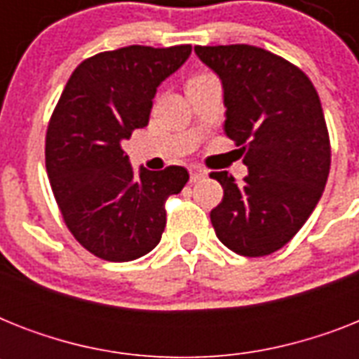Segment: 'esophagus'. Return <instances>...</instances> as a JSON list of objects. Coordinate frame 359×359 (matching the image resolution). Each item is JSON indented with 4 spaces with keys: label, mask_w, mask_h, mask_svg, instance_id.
Masks as SVG:
<instances>
[{
    "label": "esophagus",
    "mask_w": 359,
    "mask_h": 359,
    "mask_svg": "<svg viewBox=\"0 0 359 359\" xmlns=\"http://www.w3.org/2000/svg\"><path fill=\"white\" fill-rule=\"evenodd\" d=\"M205 175H207V171H205L203 168H197V165H191V168H190V180H191V182H196V180L203 179Z\"/></svg>",
    "instance_id": "34e87169"
}]
</instances>
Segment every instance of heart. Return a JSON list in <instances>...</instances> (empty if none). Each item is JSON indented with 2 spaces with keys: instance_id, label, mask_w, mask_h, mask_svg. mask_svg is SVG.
<instances>
[{
  "instance_id": "heart-1",
  "label": "heart",
  "mask_w": 359,
  "mask_h": 359,
  "mask_svg": "<svg viewBox=\"0 0 359 359\" xmlns=\"http://www.w3.org/2000/svg\"><path fill=\"white\" fill-rule=\"evenodd\" d=\"M207 74H201V76H196V78H191V80H197V78H205Z\"/></svg>"
}]
</instances>
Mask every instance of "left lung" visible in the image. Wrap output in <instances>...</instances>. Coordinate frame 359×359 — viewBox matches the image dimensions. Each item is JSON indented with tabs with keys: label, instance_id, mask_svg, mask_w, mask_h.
<instances>
[{
	"label": "left lung",
	"instance_id": "8db88e82",
	"mask_svg": "<svg viewBox=\"0 0 359 359\" xmlns=\"http://www.w3.org/2000/svg\"><path fill=\"white\" fill-rule=\"evenodd\" d=\"M197 57L224 86L225 135L245 152L250 173L224 188L212 208L216 236L244 257L270 255L302 229L328 180L330 135L311 80L276 53L250 46H196Z\"/></svg>",
	"mask_w": 359,
	"mask_h": 359
}]
</instances>
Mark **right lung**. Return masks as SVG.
<instances>
[{
    "instance_id": "1",
    "label": "right lung",
    "mask_w": 359,
    "mask_h": 359,
    "mask_svg": "<svg viewBox=\"0 0 359 359\" xmlns=\"http://www.w3.org/2000/svg\"><path fill=\"white\" fill-rule=\"evenodd\" d=\"M190 44L126 46L76 67L46 132V171L74 238L104 261L126 262L154 250L165 199L190 179L180 165L134 173L123 141L149 124L158 86L190 57Z\"/></svg>"
}]
</instances>
